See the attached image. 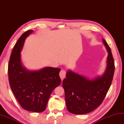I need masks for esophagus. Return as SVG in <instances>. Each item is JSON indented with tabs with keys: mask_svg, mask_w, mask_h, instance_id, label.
<instances>
[{
	"mask_svg": "<svg viewBox=\"0 0 124 124\" xmlns=\"http://www.w3.org/2000/svg\"><path fill=\"white\" fill-rule=\"evenodd\" d=\"M60 78H61V80H63L64 79V78H65V75H66V71L65 70H62L60 71Z\"/></svg>",
	"mask_w": 124,
	"mask_h": 124,
	"instance_id": "1",
	"label": "esophagus"
}]
</instances>
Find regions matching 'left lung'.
<instances>
[{
	"label": "left lung",
	"mask_w": 124,
	"mask_h": 124,
	"mask_svg": "<svg viewBox=\"0 0 124 124\" xmlns=\"http://www.w3.org/2000/svg\"><path fill=\"white\" fill-rule=\"evenodd\" d=\"M103 42L108 52L106 70L103 75L93 80L67 71L63 81L66 107L74 114H85L91 112L103 102L112 82L115 64L112 52L106 41Z\"/></svg>",
	"instance_id": "1"
}]
</instances>
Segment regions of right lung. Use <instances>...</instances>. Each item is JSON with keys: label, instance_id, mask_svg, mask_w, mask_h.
<instances>
[{"label": "right lung", "instance_id": "add662e5", "mask_svg": "<svg viewBox=\"0 0 124 124\" xmlns=\"http://www.w3.org/2000/svg\"><path fill=\"white\" fill-rule=\"evenodd\" d=\"M30 30L21 35L15 45L8 64V78L11 90L20 106L33 112L46 109L53 90L61 83V69L46 67L39 71H29L23 66L20 52Z\"/></svg>", "mask_w": 124, "mask_h": 124}]
</instances>
